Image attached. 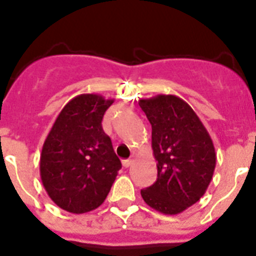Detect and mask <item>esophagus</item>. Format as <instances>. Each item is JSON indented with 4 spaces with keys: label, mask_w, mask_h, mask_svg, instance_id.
<instances>
[{
    "label": "esophagus",
    "mask_w": 256,
    "mask_h": 256,
    "mask_svg": "<svg viewBox=\"0 0 256 256\" xmlns=\"http://www.w3.org/2000/svg\"><path fill=\"white\" fill-rule=\"evenodd\" d=\"M134 163V160H122V164H124V167H130L131 164H132Z\"/></svg>",
    "instance_id": "esophagus-1"
}]
</instances>
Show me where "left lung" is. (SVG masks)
<instances>
[{
    "label": "left lung",
    "instance_id": "1",
    "mask_svg": "<svg viewBox=\"0 0 256 256\" xmlns=\"http://www.w3.org/2000/svg\"><path fill=\"white\" fill-rule=\"evenodd\" d=\"M152 125L156 181L140 191L150 208L182 213L206 194L217 162L213 140L194 110L180 96L158 94L140 100Z\"/></svg>",
    "mask_w": 256,
    "mask_h": 256
}]
</instances>
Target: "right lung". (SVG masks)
Listing matches in <instances>:
<instances>
[{
    "mask_svg": "<svg viewBox=\"0 0 256 256\" xmlns=\"http://www.w3.org/2000/svg\"><path fill=\"white\" fill-rule=\"evenodd\" d=\"M114 100L80 94L57 116L44 140L39 171L52 202L66 212L82 214L107 198L121 168L102 118Z\"/></svg>",
    "mask_w": 256,
    "mask_h": 256,
    "instance_id": "1",
    "label": "right lung"
}]
</instances>
